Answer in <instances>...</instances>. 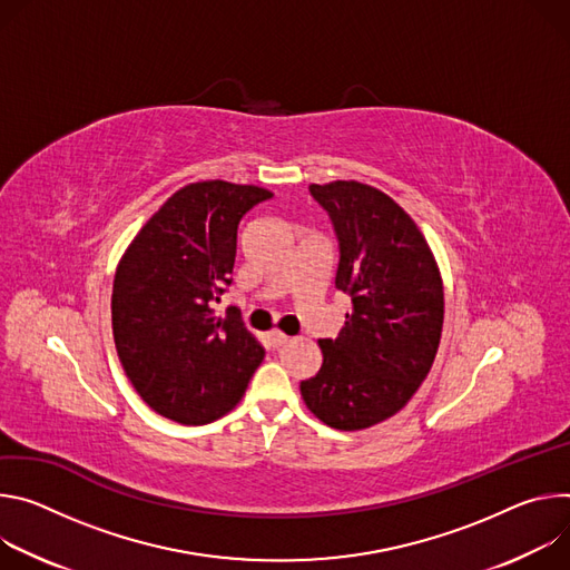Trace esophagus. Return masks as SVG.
<instances>
[{
  "mask_svg": "<svg viewBox=\"0 0 570 570\" xmlns=\"http://www.w3.org/2000/svg\"><path fill=\"white\" fill-rule=\"evenodd\" d=\"M269 342H272L274 348H281V346H285L289 342V337L285 333H281V331H272L269 333Z\"/></svg>",
  "mask_w": 570,
  "mask_h": 570,
  "instance_id": "esophagus-1",
  "label": "esophagus"
}]
</instances>
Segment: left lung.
Instances as JSON below:
<instances>
[{"label":"left lung","mask_w":570,"mask_h":570,"mask_svg":"<svg viewBox=\"0 0 570 570\" xmlns=\"http://www.w3.org/2000/svg\"><path fill=\"white\" fill-rule=\"evenodd\" d=\"M331 217L340 263L335 287L351 312L335 340H320L324 364L301 383L307 410L335 430H364L394 416L434 362L444 326V287L412 217L357 180L309 185Z\"/></svg>","instance_id":"left-lung-1"}]
</instances>
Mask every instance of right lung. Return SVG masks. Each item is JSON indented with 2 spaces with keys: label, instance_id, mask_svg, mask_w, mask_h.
Here are the masks:
<instances>
[{
  "label": "right lung",
  "instance_id": "obj_1",
  "mask_svg": "<svg viewBox=\"0 0 570 570\" xmlns=\"http://www.w3.org/2000/svg\"><path fill=\"white\" fill-rule=\"evenodd\" d=\"M274 195L226 180L189 183L142 226L112 283L119 362L158 414L204 425L230 412L265 357L235 307L215 317L233 283L237 226Z\"/></svg>",
  "mask_w": 570,
  "mask_h": 570
}]
</instances>
